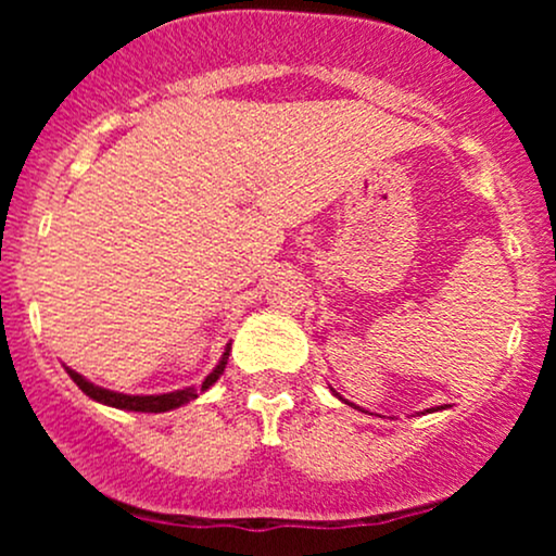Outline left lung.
I'll return each instance as SVG.
<instances>
[{
	"label": "left lung",
	"mask_w": 556,
	"mask_h": 556,
	"mask_svg": "<svg viewBox=\"0 0 556 556\" xmlns=\"http://www.w3.org/2000/svg\"><path fill=\"white\" fill-rule=\"evenodd\" d=\"M337 394V392H334ZM337 397H340V394H337ZM342 400V397H340ZM342 402H348V400H342ZM348 405H353V402H348ZM446 407V405H444ZM444 407L442 405H439V407H429V410H426V413H433V410H444Z\"/></svg>",
	"instance_id": "left-lung-1"
}]
</instances>
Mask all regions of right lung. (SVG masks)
I'll return each mask as SVG.
<instances>
[{"label": "right lung", "mask_w": 556, "mask_h": 556, "mask_svg": "<svg viewBox=\"0 0 556 556\" xmlns=\"http://www.w3.org/2000/svg\"><path fill=\"white\" fill-rule=\"evenodd\" d=\"M227 358H229V344L225 348V355H222L219 363H216V368L212 374L203 379L201 387H185V389H177V392H167V394H123V392H112V389H104L99 384H93V381H88L86 376H80L78 371H73V368H67L70 379L75 381V384L80 387V392H86L88 397L101 402V405H110V407H117V410H132V413H167V410H175V407L180 405H188L190 400H195L198 394L206 392L208 387L214 384L216 379H219L222 374H225V366H227Z\"/></svg>", "instance_id": "1"}]
</instances>
